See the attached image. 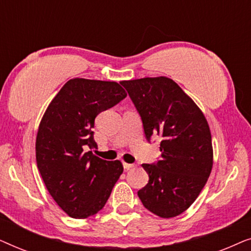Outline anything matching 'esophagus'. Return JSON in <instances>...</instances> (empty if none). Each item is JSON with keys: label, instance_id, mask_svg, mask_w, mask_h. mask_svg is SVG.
Wrapping results in <instances>:
<instances>
[{"label": "esophagus", "instance_id": "obj_1", "mask_svg": "<svg viewBox=\"0 0 251 251\" xmlns=\"http://www.w3.org/2000/svg\"><path fill=\"white\" fill-rule=\"evenodd\" d=\"M123 168H125L126 170L132 169V168H135V164H131V163H126V162H123Z\"/></svg>", "mask_w": 251, "mask_h": 251}]
</instances>
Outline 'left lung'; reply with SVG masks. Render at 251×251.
<instances>
[{
	"mask_svg": "<svg viewBox=\"0 0 251 251\" xmlns=\"http://www.w3.org/2000/svg\"><path fill=\"white\" fill-rule=\"evenodd\" d=\"M143 121L146 139L160 136L161 159L142 164L149 183L138 191L144 207L162 218L180 215L197 200L212 169V144L203 113L166 76L122 81Z\"/></svg>",
	"mask_w": 251,
	"mask_h": 251,
	"instance_id": "8db88e82",
	"label": "left lung"
}]
</instances>
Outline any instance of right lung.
I'll return each mask as SVG.
<instances>
[{
	"label": "right lung",
	"mask_w": 251,
	"mask_h": 251,
	"mask_svg": "<svg viewBox=\"0 0 251 251\" xmlns=\"http://www.w3.org/2000/svg\"><path fill=\"white\" fill-rule=\"evenodd\" d=\"M126 97L118 82L72 78L48 106L36 136V163L47 190L73 218L104 208L123 173L121 161L96 156L95 119Z\"/></svg>",
	"instance_id": "right-lung-1"
}]
</instances>
